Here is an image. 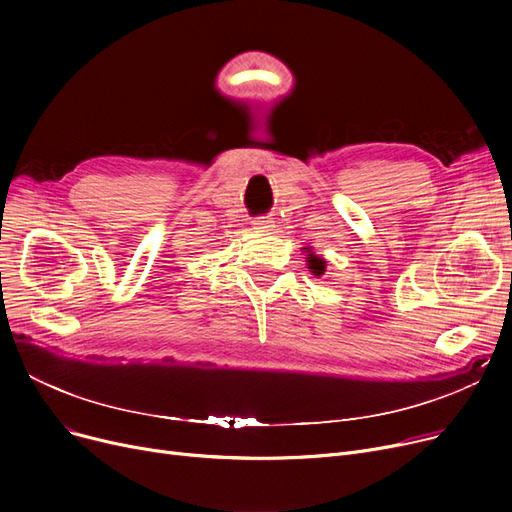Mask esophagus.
Returning <instances> with one entry per match:
<instances>
[{
    "instance_id": "obj_1",
    "label": "esophagus",
    "mask_w": 512,
    "mask_h": 512,
    "mask_svg": "<svg viewBox=\"0 0 512 512\" xmlns=\"http://www.w3.org/2000/svg\"><path fill=\"white\" fill-rule=\"evenodd\" d=\"M253 226L259 232H270L274 228V220L270 218V215H259V218L253 220Z\"/></svg>"
}]
</instances>
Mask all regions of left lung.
Instances as JSON below:
<instances>
[{
	"label": "left lung",
	"mask_w": 512,
	"mask_h": 512,
	"mask_svg": "<svg viewBox=\"0 0 512 512\" xmlns=\"http://www.w3.org/2000/svg\"><path fill=\"white\" fill-rule=\"evenodd\" d=\"M309 270L315 274V276H321L324 274V267H326V261L324 259H319V257H315V255H309Z\"/></svg>",
	"instance_id": "8db88e82"
}]
</instances>
